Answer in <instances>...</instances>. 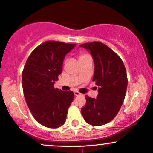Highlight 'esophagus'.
<instances>
[{
    "label": "esophagus",
    "mask_w": 153,
    "mask_h": 153,
    "mask_svg": "<svg viewBox=\"0 0 153 153\" xmlns=\"http://www.w3.org/2000/svg\"><path fill=\"white\" fill-rule=\"evenodd\" d=\"M74 95L76 96H80V95H81V93H80L79 91H77V90H75V91H74Z\"/></svg>",
    "instance_id": "esophagus-1"
}]
</instances>
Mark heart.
<instances>
[{"label": "heart", "instance_id": "b5f03b06", "mask_svg": "<svg viewBox=\"0 0 153 153\" xmlns=\"http://www.w3.org/2000/svg\"><path fill=\"white\" fill-rule=\"evenodd\" d=\"M88 56H89V55H87V54H81V55H79V60L81 61V60H82L83 59H85V57H87Z\"/></svg>", "mask_w": 153, "mask_h": 153}]
</instances>
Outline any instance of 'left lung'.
Wrapping results in <instances>:
<instances>
[{"mask_svg":"<svg viewBox=\"0 0 153 153\" xmlns=\"http://www.w3.org/2000/svg\"><path fill=\"white\" fill-rule=\"evenodd\" d=\"M90 52L95 63L93 81L98 86L96 98L86 96L81 111L85 122L98 126L112 120L124 101L128 85L126 67L119 55L100 42L79 45Z\"/></svg>","mask_w":153,"mask_h":153,"instance_id":"1","label":"left lung"}]
</instances>
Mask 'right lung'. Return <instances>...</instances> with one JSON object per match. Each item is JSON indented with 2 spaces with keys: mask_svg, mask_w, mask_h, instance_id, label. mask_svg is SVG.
Returning a JSON list of instances; mask_svg holds the SVG:
<instances>
[{
  "mask_svg": "<svg viewBox=\"0 0 153 153\" xmlns=\"http://www.w3.org/2000/svg\"><path fill=\"white\" fill-rule=\"evenodd\" d=\"M75 46L47 41L31 52L24 66L22 82L26 103L33 117L45 127L57 128L65 122L74 94L55 88L54 83L62 72L65 55Z\"/></svg>",
  "mask_w": 153,
  "mask_h": 153,
  "instance_id": "right-lung-1",
  "label": "right lung"
}]
</instances>
